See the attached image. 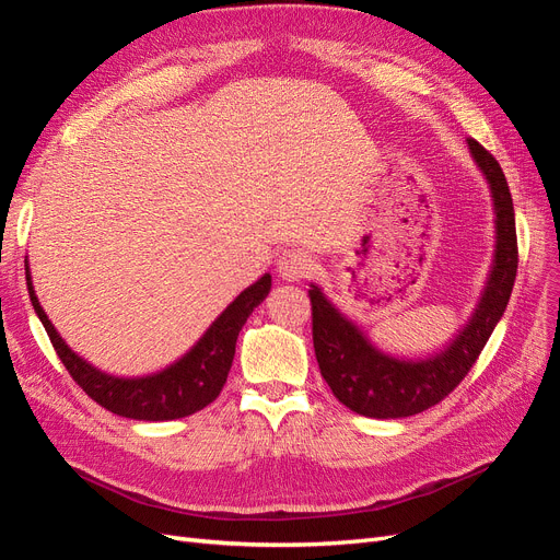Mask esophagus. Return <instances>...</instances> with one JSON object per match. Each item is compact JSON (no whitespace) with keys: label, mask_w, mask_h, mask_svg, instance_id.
<instances>
[{"label":"esophagus","mask_w":560,"mask_h":560,"mask_svg":"<svg viewBox=\"0 0 560 560\" xmlns=\"http://www.w3.org/2000/svg\"><path fill=\"white\" fill-rule=\"evenodd\" d=\"M315 261L306 249L301 247H292V249H284L278 259V273L284 280H301V278H308L313 273Z\"/></svg>","instance_id":"obj_1"}]
</instances>
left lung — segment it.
Segmentation results:
<instances>
[{
	"instance_id": "obj_1",
	"label": "left lung",
	"mask_w": 560,
	"mask_h": 560,
	"mask_svg": "<svg viewBox=\"0 0 560 560\" xmlns=\"http://www.w3.org/2000/svg\"><path fill=\"white\" fill-rule=\"evenodd\" d=\"M474 161L488 179L495 208V259L477 311L451 346L425 360L393 358L378 350L362 329L341 315L331 301L311 284L313 346L319 374L334 397L366 418H406L448 397L469 374L486 341L500 322L518 268L516 219L510 186L500 163L477 140H467Z\"/></svg>"
}]
</instances>
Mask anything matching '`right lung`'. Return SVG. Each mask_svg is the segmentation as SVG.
Masks as SVG:
<instances>
[{
	"label": "right lung",
	"instance_id": "1",
	"mask_svg": "<svg viewBox=\"0 0 560 560\" xmlns=\"http://www.w3.org/2000/svg\"><path fill=\"white\" fill-rule=\"evenodd\" d=\"M25 278L32 306L74 383L107 411L132 420H175L206 409L210 401H214L226 383L235 341H238L243 325L270 292V276L266 273L229 303V308L212 322L210 329L182 360L159 374L118 378L95 369L70 350L42 308L35 287H32L30 268H25Z\"/></svg>",
	"mask_w": 560,
	"mask_h": 560
}]
</instances>
